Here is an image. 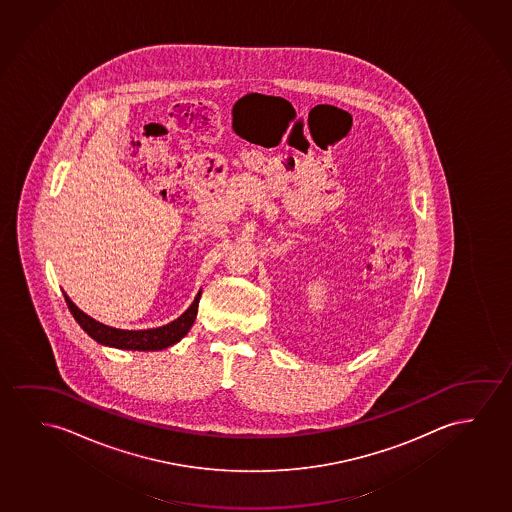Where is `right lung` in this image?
<instances>
[{
	"label": "right lung",
	"instance_id": "add662e5",
	"mask_svg": "<svg viewBox=\"0 0 512 512\" xmlns=\"http://www.w3.org/2000/svg\"><path fill=\"white\" fill-rule=\"evenodd\" d=\"M200 292L195 297L192 306L186 310L179 319L174 320L167 326L156 327V329H144V331H125V329H116V327L105 326L89 315L81 312L75 306L70 297L65 294V301L68 304V310L74 315L77 324L86 331V333L97 340L98 343H104L109 347L128 350H162L178 343L188 329L193 326V320L197 317V308H199Z\"/></svg>",
	"mask_w": 512,
	"mask_h": 512
}]
</instances>
